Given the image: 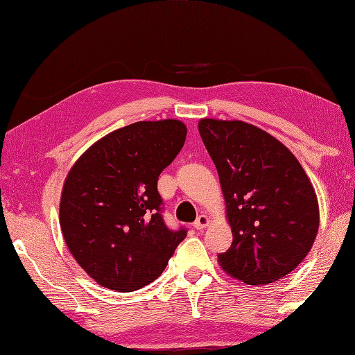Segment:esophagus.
I'll use <instances>...</instances> for the list:
<instances>
[{
  "label": "esophagus",
  "instance_id": "obj_1",
  "mask_svg": "<svg viewBox=\"0 0 355 355\" xmlns=\"http://www.w3.org/2000/svg\"><path fill=\"white\" fill-rule=\"evenodd\" d=\"M209 223H211L209 217H207V215H205V214H201L200 217H197V220L193 221V227L198 229V231H201V229H205V227L209 226Z\"/></svg>",
  "mask_w": 355,
  "mask_h": 355
}]
</instances>
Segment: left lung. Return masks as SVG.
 <instances>
[{"mask_svg":"<svg viewBox=\"0 0 355 355\" xmlns=\"http://www.w3.org/2000/svg\"><path fill=\"white\" fill-rule=\"evenodd\" d=\"M198 130L217 168L232 245L218 263L234 279L268 284L304 260L318 232V201L286 146L245 121L203 118Z\"/></svg>","mask_w":355,"mask_h":355,"instance_id":"1","label":"left lung"}]
</instances>
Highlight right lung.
<instances>
[{
    "label": "right lung",
    "mask_w": 355,
    "mask_h": 355,
    "mask_svg": "<svg viewBox=\"0 0 355 355\" xmlns=\"http://www.w3.org/2000/svg\"><path fill=\"white\" fill-rule=\"evenodd\" d=\"M186 134L178 120L129 124L94 143L69 171L60 201L62 237L101 286L118 293L146 286L184 240V227L164 225L157 182Z\"/></svg>",
    "instance_id": "add662e5"
}]
</instances>
